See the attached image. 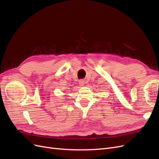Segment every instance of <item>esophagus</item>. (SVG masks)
<instances>
[{
    "instance_id": "34e87169",
    "label": "esophagus",
    "mask_w": 159,
    "mask_h": 159,
    "mask_svg": "<svg viewBox=\"0 0 159 159\" xmlns=\"http://www.w3.org/2000/svg\"><path fill=\"white\" fill-rule=\"evenodd\" d=\"M79 83H80V85L81 86H83V85L85 84V81L83 80H80V81H79Z\"/></svg>"
}]
</instances>
